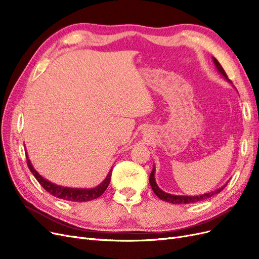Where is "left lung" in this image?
Returning <instances> with one entry per match:
<instances>
[{
    "label": "left lung",
    "instance_id": "left-lung-1",
    "mask_svg": "<svg viewBox=\"0 0 259 259\" xmlns=\"http://www.w3.org/2000/svg\"><path fill=\"white\" fill-rule=\"evenodd\" d=\"M211 58H213V62H214L216 69L218 70V72L221 73L227 81L231 83V81L228 79V76H227L225 70L223 69L222 65L219 64L218 60L215 57H211ZM154 171H155V167L153 166L152 171H151V174H150V177H149V183H150V186L152 188L153 192L156 194V197L160 198L161 200L165 201V202L173 203V204H188V203H195V202H199V201L206 200V199H208L210 197H213L214 194H217V193L221 192L222 190H224V188L227 186V184H228V183H226L224 186H222L221 188H218V189H216L214 191L206 192L204 194H200V195H175V194L166 193V192H164L162 189H160V187L156 185V183H155Z\"/></svg>",
    "mask_w": 259,
    "mask_h": 259
}]
</instances>
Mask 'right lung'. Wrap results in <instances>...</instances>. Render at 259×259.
I'll return each instance as SVG.
<instances>
[{
  "label": "right lung",
  "mask_w": 259,
  "mask_h": 259,
  "mask_svg": "<svg viewBox=\"0 0 259 259\" xmlns=\"http://www.w3.org/2000/svg\"><path fill=\"white\" fill-rule=\"evenodd\" d=\"M26 155H27V164L29 166V169L31 170V173L33 174V176L36 178L37 182L40 183V185L46 191L56 198L66 200V201H73V202H86V201L95 200L99 198L100 195L106 191L107 187L109 186V184H110L112 169H110V171H109L103 183H100L95 188H91V189H86V188H84V189H82V188H69V187H62V186L56 185L54 183H51L50 180L45 179L44 177H42L40 174H38L34 169L32 163H31V161L29 160L27 151H26Z\"/></svg>",
  "instance_id": "add662e5"
}]
</instances>
